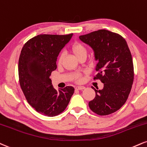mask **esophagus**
<instances>
[{
	"instance_id": "1",
	"label": "esophagus",
	"mask_w": 147,
	"mask_h": 147,
	"mask_svg": "<svg viewBox=\"0 0 147 147\" xmlns=\"http://www.w3.org/2000/svg\"><path fill=\"white\" fill-rule=\"evenodd\" d=\"M75 89L79 90H84L85 89V87H84V86H77V87L75 88Z\"/></svg>"
}]
</instances>
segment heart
I'll list each match as a JSON object with an SVG mask.
<instances>
[{"instance_id": "obj_1", "label": "heart", "mask_w": 147, "mask_h": 147, "mask_svg": "<svg viewBox=\"0 0 147 147\" xmlns=\"http://www.w3.org/2000/svg\"><path fill=\"white\" fill-rule=\"evenodd\" d=\"M70 51H71V52L73 53L74 55H75L78 59H82V58H86V56H87V48H86V47L84 45V44L81 43V42H75V43H74L73 45H72L71 48H70ZM63 57H64L63 53H61L59 55L57 59L58 65L61 64L63 59ZM76 80H80V77H79V75H77V76H76Z\"/></svg>"}]
</instances>
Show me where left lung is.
Returning <instances> with one entry per match:
<instances>
[{
  "label": "left lung",
  "mask_w": 147,
  "mask_h": 147,
  "mask_svg": "<svg viewBox=\"0 0 147 147\" xmlns=\"http://www.w3.org/2000/svg\"><path fill=\"white\" fill-rule=\"evenodd\" d=\"M98 61L94 79H100L103 88L96 90L95 98L89 102L92 112L100 116L112 114L125 103L131 90L134 72L133 60L126 40L121 35L105 29L80 35Z\"/></svg>",
  "instance_id": "left-lung-1"
}]
</instances>
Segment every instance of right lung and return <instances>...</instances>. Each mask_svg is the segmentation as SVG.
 <instances>
[{
    "instance_id": "add662e5",
    "label": "right lung",
    "mask_w": 147,
    "mask_h": 147,
    "mask_svg": "<svg viewBox=\"0 0 147 147\" xmlns=\"http://www.w3.org/2000/svg\"><path fill=\"white\" fill-rule=\"evenodd\" d=\"M68 35H38L24 44L18 61L19 81L28 102L37 112L55 116L65 110L73 94L72 86L58 90L50 79L56 70L60 51L70 41Z\"/></svg>"
}]
</instances>
